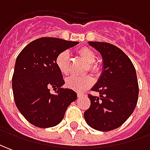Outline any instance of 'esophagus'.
I'll return each instance as SVG.
<instances>
[{"label": "esophagus", "mask_w": 150, "mask_h": 150, "mask_svg": "<svg viewBox=\"0 0 150 150\" xmlns=\"http://www.w3.org/2000/svg\"><path fill=\"white\" fill-rule=\"evenodd\" d=\"M84 96V94L83 93H81V92H78L77 93V97H81Z\"/></svg>", "instance_id": "1"}]
</instances>
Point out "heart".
<instances>
[{"label":"heart","instance_id":"heart-1","mask_svg":"<svg viewBox=\"0 0 150 150\" xmlns=\"http://www.w3.org/2000/svg\"><path fill=\"white\" fill-rule=\"evenodd\" d=\"M77 54L88 64L89 71L96 73L100 70L99 64L96 63V55L92 50L88 47H81L77 50ZM55 64L57 69L64 76H67L69 73V53L68 51H63L58 54L55 59ZM93 84V79L90 76L85 77H70L66 80L65 85L67 87L77 91H83L89 88Z\"/></svg>","mask_w":150,"mask_h":150}]
</instances>
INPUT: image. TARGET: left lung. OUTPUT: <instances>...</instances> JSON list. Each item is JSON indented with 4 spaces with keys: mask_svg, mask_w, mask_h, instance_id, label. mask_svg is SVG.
<instances>
[{
    "mask_svg": "<svg viewBox=\"0 0 150 150\" xmlns=\"http://www.w3.org/2000/svg\"><path fill=\"white\" fill-rule=\"evenodd\" d=\"M103 58V71L88 95L90 108L84 112L87 124L100 132L121 127L135 110L139 95L136 72L131 59L116 45L107 42H89Z\"/></svg>",
    "mask_w": 150,
    "mask_h": 150,
    "instance_id": "1",
    "label": "left lung"
}]
</instances>
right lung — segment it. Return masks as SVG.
<instances>
[{"label": "right lung", "mask_w": 150, "mask_h": 150, "mask_svg": "<svg viewBox=\"0 0 150 150\" xmlns=\"http://www.w3.org/2000/svg\"><path fill=\"white\" fill-rule=\"evenodd\" d=\"M78 44L55 38H41L22 50L15 61L12 88L15 105L31 124L52 127L64 118L77 93L63 88V75L57 69L58 54ZM50 88L57 91L51 94Z\"/></svg>", "instance_id": "1"}]
</instances>
